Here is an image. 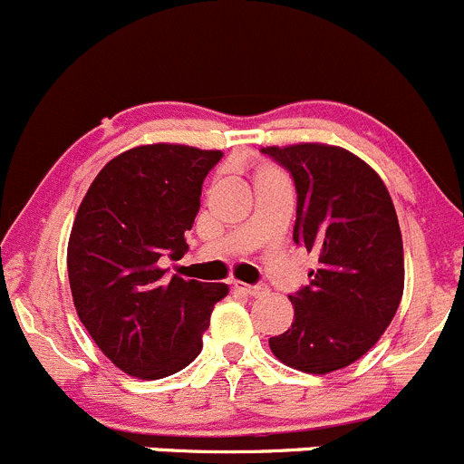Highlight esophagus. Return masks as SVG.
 <instances>
[{
	"mask_svg": "<svg viewBox=\"0 0 464 464\" xmlns=\"http://www.w3.org/2000/svg\"><path fill=\"white\" fill-rule=\"evenodd\" d=\"M233 287H237V290H242L245 295L249 296H265L269 292V287L265 285V283H258V285H246V283H233Z\"/></svg>",
	"mask_w": 464,
	"mask_h": 464,
	"instance_id": "1",
	"label": "esophagus"
}]
</instances>
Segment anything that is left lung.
<instances>
[{
  "label": "left lung",
  "instance_id": "left-lung-1",
  "mask_svg": "<svg viewBox=\"0 0 464 464\" xmlns=\"http://www.w3.org/2000/svg\"><path fill=\"white\" fill-rule=\"evenodd\" d=\"M296 188L295 242L319 267L290 295L295 322L269 337L287 367L328 374L379 342L403 295V242L397 210L379 174L352 151L317 142L265 147Z\"/></svg>",
  "mask_w": 464,
  "mask_h": 464
}]
</instances>
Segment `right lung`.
I'll return each instance as SVG.
<instances>
[{
  "label": "right lung",
  "mask_w": 464,
  "mask_h": 464,
  "mask_svg": "<svg viewBox=\"0 0 464 464\" xmlns=\"http://www.w3.org/2000/svg\"><path fill=\"white\" fill-rule=\"evenodd\" d=\"M222 151L145 145L97 174L67 245L72 299L85 331L112 365L138 379H165L190 365L224 283L165 278L160 260L188 251L201 183Z\"/></svg>",
  "instance_id": "right-lung-1"
}]
</instances>
